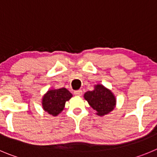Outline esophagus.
<instances>
[{
	"label": "esophagus",
	"mask_w": 157,
	"mask_h": 157,
	"mask_svg": "<svg viewBox=\"0 0 157 157\" xmlns=\"http://www.w3.org/2000/svg\"><path fill=\"white\" fill-rule=\"evenodd\" d=\"M74 94L75 95H78V96H81L82 95V90H76L74 92Z\"/></svg>",
	"instance_id": "obj_1"
}]
</instances>
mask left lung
<instances>
[{
  "mask_svg": "<svg viewBox=\"0 0 157 157\" xmlns=\"http://www.w3.org/2000/svg\"><path fill=\"white\" fill-rule=\"evenodd\" d=\"M84 98L100 116L108 114L116 105V98L113 94L102 85H97L94 90L86 92Z\"/></svg>",
  "mask_w": 157,
  "mask_h": 157,
  "instance_id": "left-lung-1",
  "label": "left lung"
}]
</instances>
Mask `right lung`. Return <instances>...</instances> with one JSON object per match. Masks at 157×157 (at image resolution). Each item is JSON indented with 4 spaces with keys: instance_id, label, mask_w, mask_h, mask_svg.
<instances>
[{
    "instance_id": "add662e5",
    "label": "right lung",
    "mask_w": 157,
    "mask_h": 157,
    "mask_svg": "<svg viewBox=\"0 0 157 157\" xmlns=\"http://www.w3.org/2000/svg\"><path fill=\"white\" fill-rule=\"evenodd\" d=\"M71 96V92L65 88L49 90L43 97V109L50 115L57 116L63 110L65 102Z\"/></svg>"
}]
</instances>
